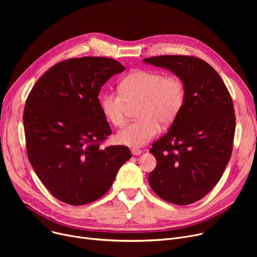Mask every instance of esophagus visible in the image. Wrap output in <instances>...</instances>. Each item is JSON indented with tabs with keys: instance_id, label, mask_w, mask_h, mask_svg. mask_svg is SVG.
Masks as SVG:
<instances>
[{
	"instance_id": "obj_1",
	"label": "esophagus",
	"mask_w": 257,
	"mask_h": 257,
	"mask_svg": "<svg viewBox=\"0 0 257 257\" xmlns=\"http://www.w3.org/2000/svg\"><path fill=\"white\" fill-rule=\"evenodd\" d=\"M131 153H132L133 155L138 156V155H141V154L143 153V151H142V150H140V149H136V148H134V149H132V150H131Z\"/></svg>"
}]
</instances>
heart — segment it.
<instances>
[{
	"label": "heart",
	"instance_id": "1",
	"mask_svg": "<svg viewBox=\"0 0 257 257\" xmlns=\"http://www.w3.org/2000/svg\"><path fill=\"white\" fill-rule=\"evenodd\" d=\"M119 91H107L100 100L105 118L115 127L126 121L130 106H136L138 120L117 132L116 142L128 147H142L153 140L159 125L170 126L181 111L185 85L177 75L159 71L137 70L119 82Z\"/></svg>",
	"mask_w": 257,
	"mask_h": 257
}]
</instances>
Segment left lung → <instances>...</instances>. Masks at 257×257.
<instances>
[{
	"label": "left lung",
	"mask_w": 257,
	"mask_h": 257,
	"mask_svg": "<svg viewBox=\"0 0 257 257\" xmlns=\"http://www.w3.org/2000/svg\"><path fill=\"white\" fill-rule=\"evenodd\" d=\"M144 61L170 70L185 85L181 111L150 149L157 161L149 175L150 186L170 203H195L219 182L231 157L235 131L231 96L217 71L195 56L160 55Z\"/></svg>",
	"instance_id": "obj_1"
}]
</instances>
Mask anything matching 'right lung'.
Here are the masks:
<instances>
[{"label":"right lung","mask_w":257,"mask_h":257,"mask_svg":"<svg viewBox=\"0 0 257 257\" xmlns=\"http://www.w3.org/2000/svg\"><path fill=\"white\" fill-rule=\"evenodd\" d=\"M125 66L106 57L60 61L40 77L26 100L27 155L49 192L70 205L105 195L131 158L126 146L101 147L112 133L99 92Z\"/></svg>","instance_id":"1"}]
</instances>
